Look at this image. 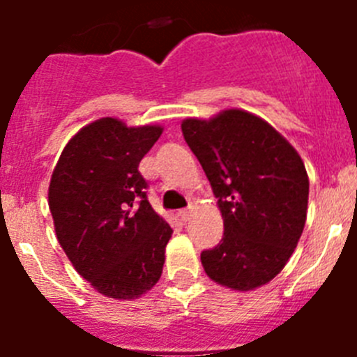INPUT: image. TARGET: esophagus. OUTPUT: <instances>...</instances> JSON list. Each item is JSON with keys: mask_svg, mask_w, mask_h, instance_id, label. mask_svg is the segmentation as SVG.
I'll use <instances>...</instances> for the list:
<instances>
[{"mask_svg": "<svg viewBox=\"0 0 357 357\" xmlns=\"http://www.w3.org/2000/svg\"><path fill=\"white\" fill-rule=\"evenodd\" d=\"M178 218H181V222H189V218H191V211L184 209V211H178Z\"/></svg>", "mask_w": 357, "mask_h": 357, "instance_id": "obj_1", "label": "esophagus"}]
</instances>
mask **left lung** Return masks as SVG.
Instances as JSON below:
<instances>
[{
  "label": "left lung",
  "instance_id": "obj_1",
  "mask_svg": "<svg viewBox=\"0 0 357 357\" xmlns=\"http://www.w3.org/2000/svg\"><path fill=\"white\" fill-rule=\"evenodd\" d=\"M182 134L225 229L216 247L202 252L204 270L238 291L266 284L286 266L305 225L309 178L301 155L272 125L239 109L184 119Z\"/></svg>",
  "mask_w": 357,
  "mask_h": 357
}]
</instances>
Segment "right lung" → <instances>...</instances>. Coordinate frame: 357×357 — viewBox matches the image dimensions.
<instances>
[{
  "instance_id": "1",
  "label": "right lung",
  "mask_w": 357,
  "mask_h": 357,
  "mask_svg": "<svg viewBox=\"0 0 357 357\" xmlns=\"http://www.w3.org/2000/svg\"><path fill=\"white\" fill-rule=\"evenodd\" d=\"M157 125L102 118L71 137L53 169L48 204L56 239L98 293L132 301L160 279L172 227L151 209L139 162Z\"/></svg>"
}]
</instances>
